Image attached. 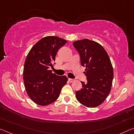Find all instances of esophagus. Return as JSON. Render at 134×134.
Instances as JSON below:
<instances>
[{
	"label": "esophagus",
	"mask_w": 134,
	"mask_h": 134,
	"mask_svg": "<svg viewBox=\"0 0 134 134\" xmlns=\"http://www.w3.org/2000/svg\"><path fill=\"white\" fill-rule=\"evenodd\" d=\"M69 81L70 83H72V82H73L74 81H75V80L73 79H69Z\"/></svg>",
	"instance_id": "1"
}]
</instances>
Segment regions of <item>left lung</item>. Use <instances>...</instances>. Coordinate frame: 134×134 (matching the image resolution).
Returning a JSON list of instances; mask_svg holds the SVG:
<instances>
[{"label":"left lung","instance_id":"obj_1","mask_svg":"<svg viewBox=\"0 0 134 134\" xmlns=\"http://www.w3.org/2000/svg\"><path fill=\"white\" fill-rule=\"evenodd\" d=\"M80 54L81 65L87 83L81 82L82 88L76 92L77 101L86 107L101 105L110 94L113 79V69L105 49L95 41L85 39L73 42Z\"/></svg>","mask_w":134,"mask_h":134}]
</instances>
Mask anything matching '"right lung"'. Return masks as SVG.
<instances>
[{
  "instance_id": "obj_1",
  "label": "right lung",
  "mask_w": 134,
  "mask_h": 134,
  "mask_svg": "<svg viewBox=\"0 0 134 134\" xmlns=\"http://www.w3.org/2000/svg\"><path fill=\"white\" fill-rule=\"evenodd\" d=\"M66 42L59 37H44L31 48L25 58L23 70L25 88L30 98L38 105L45 106L55 101L66 84V76H57L49 70L57 51Z\"/></svg>"
}]
</instances>
